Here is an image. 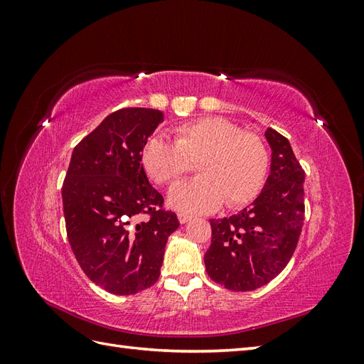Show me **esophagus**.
Returning a JSON list of instances; mask_svg holds the SVG:
<instances>
[{
    "mask_svg": "<svg viewBox=\"0 0 364 364\" xmlns=\"http://www.w3.org/2000/svg\"><path fill=\"white\" fill-rule=\"evenodd\" d=\"M178 218H179L181 223H186V222H188V220H191V215L185 214V213H178Z\"/></svg>",
    "mask_w": 364,
    "mask_h": 364,
    "instance_id": "esophagus-1",
    "label": "esophagus"
}]
</instances>
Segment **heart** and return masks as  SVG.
Returning a JSON list of instances; mask_svg holds the SVG:
<instances>
[{
    "label": "heart",
    "mask_w": 364,
    "mask_h": 364,
    "mask_svg": "<svg viewBox=\"0 0 364 364\" xmlns=\"http://www.w3.org/2000/svg\"><path fill=\"white\" fill-rule=\"evenodd\" d=\"M174 142L153 136L141 149L149 178L173 185L197 164L200 176L176 185L168 202L185 213H209L247 205L259 194L269 171V151L259 135L220 117H203L173 129Z\"/></svg>",
    "instance_id": "heart-1"
}]
</instances>
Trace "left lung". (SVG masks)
Segmentation results:
<instances>
[{
	"instance_id": "obj_1",
	"label": "left lung",
	"mask_w": 364,
	"mask_h": 364,
	"mask_svg": "<svg viewBox=\"0 0 364 364\" xmlns=\"http://www.w3.org/2000/svg\"><path fill=\"white\" fill-rule=\"evenodd\" d=\"M270 174L259 196L232 217L213 218L208 277L232 291L269 284L291 259L304 225L305 173L289 139L267 129Z\"/></svg>"
}]
</instances>
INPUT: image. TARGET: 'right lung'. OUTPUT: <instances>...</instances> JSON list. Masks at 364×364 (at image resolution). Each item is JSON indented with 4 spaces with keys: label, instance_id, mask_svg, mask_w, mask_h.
<instances>
[{
    "label": "right lung",
    "instance_id": "1",
    "mask_svg": "<svg viewBox=\"0 0 364 364\" xmlns=\"http://www.w3.org/2000/svg\"><path fill=\"white\" fill-rule=\"evenodd\" d=\"M162 121L161 111L146 107L107 115L74 147L62 185L74 257L112 294H135L158 281L165 245L179 226L141 164V149Z\"/></svg>",
    "mask_w": 364,
    "mask_h": 364
}]
</instances>
